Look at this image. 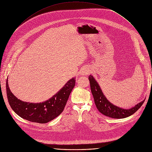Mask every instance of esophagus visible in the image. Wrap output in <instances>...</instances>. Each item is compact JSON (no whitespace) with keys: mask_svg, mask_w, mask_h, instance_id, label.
Wrapping results in <instances>:
<instances>
[{"mask_svg":"<svg viewBox=\"0 0 152 152\" xmlns=\"http://www.w3.org/2000/svg\"><path fill=\"white\" fill-rule=\"evenodd\" d=\"M90 71L88 69H83V70H82L81 73H80V75L83 76V75H87L88 74H90Z\"/></svg>","mask_w":152,"mask_h":152,"instance_id":"esophagus-1","label":"esophagus"}]
</instances>
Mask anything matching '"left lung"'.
<instances>
[{"label":"left lung","instance_id":"left-lung-1","mask_svg":"<svg viewBox=\"0 0 152 152\" xmlns=\"http://www.w3.org/2000/svg\"><path fill=\"white\" fill-rule=\"evenodd\" d=\"M88 79L90 83L91 91L97 110L100 113L107 117L118 119L126 118L137 111L144 102L145 100L130 109H123L118 107L108 101L102 93L99 85L93 76L90 75Z\"/></svg>","mask_w":152,"mask_h":152}]
</instances>
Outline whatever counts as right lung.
Here are the masks:
<instances>
[{"instance_id":"obj_1","label":"right lung","mask_w":152,"mask_h":152,"mask_svg":"<svg viewBox=\"0 0 152 152\" xmlns=\"http://www.w3.org/2000/svg\"><path fill=\"white\" fill-rule=\"evenodd\" d=\"M75 77L69 80L52 98L42 103H29L18 99L6 83L7 94L12 110L20 117L28 121L46 123L57 117L63 111L69 96L75 87Z\"/></svg>"}]
</instances>
